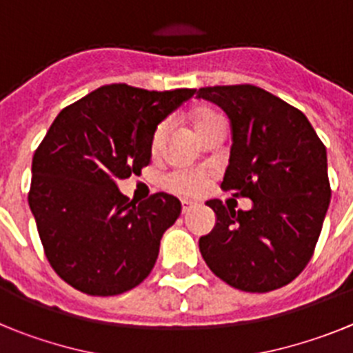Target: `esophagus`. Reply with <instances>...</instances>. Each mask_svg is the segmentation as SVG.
I'll list each match as a JSON object with an SVG mask.
<instances>
[{
    "label": "esophagus",
    "instance_id": "esophagus-1",
    "mask_svg": "<svg viewBox=\"0 0 353 353\" xmlns=\"http://www.w3.org/2000/svg\"><path fill=\"white\" fill-rule=\"evenodd\" d=\"M194 207H196L194 201H191V199H182V212H183V214L191 212Z\"/></svg>",
    "mask_w": 353,
    "mask_h": 353
}]
</instances>
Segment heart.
<instances>
[{
	"label": "heart",
	"mask_w": 353,
	"mask_h": 353,
	"mask_svg": "<svg viewBox=\"0 0 353 353\" xmlns=\"http://www.w3.org/2000/svg\"><path fill=\"white\" fill-rule=\"evenodd\" d=\"M217 120H223L219 113H215L214 109H198L192 117V123H194L196 132H203L210 123ZM168 125L166 123H161V125L155 129L154 139H152V145L154 148H159L164 139V134H166ZM205 183V173L201 170H179L171 173L166 180V185L170 187L171 191L179 192V194H194L198 192Z\"/></svg>",
	"instance_id": "1"
}]
</instances>
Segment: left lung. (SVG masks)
<instances>
[{"mask_svg":"<svg viewBox=\"0 0 353 353\" xmlns=\"http://www.w3.org/2000/svg\"><path fill=\"white\" fill-rule=\"evenodd\" d=\"M198 99L232 121L224 191L252 201L251 210L207 201L215 226L199 239L212 272L242 292L292 283L311 260L330 203L327 150L297 108L252 84L208 86Z\"/></svg>","mask_w":353,"mask_h":353,"instance_id":"1","label":"left lung"}]
</instances>
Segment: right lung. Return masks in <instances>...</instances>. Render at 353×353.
Returning <instances> with one entry per match:
<instances>
[{
	"mask_svg": "<svg viewBox=\"0 0 353 353\" xmlns=\"http://www.w3.org/2000/svg\"><path fill=\"white\" fill-rule=\"evenodd\" d=\"M196 90L108 84L65 108L33 155L31 214L54 272L88 295L129 292L152 272L179 198L134 201L118 180L139 174L157 125Z\"/></svg>",
	"mask_w": 353,
	"mask_h": 353,
	"instance_id": "1",
	"label": "right lung"
}]
</instances>
